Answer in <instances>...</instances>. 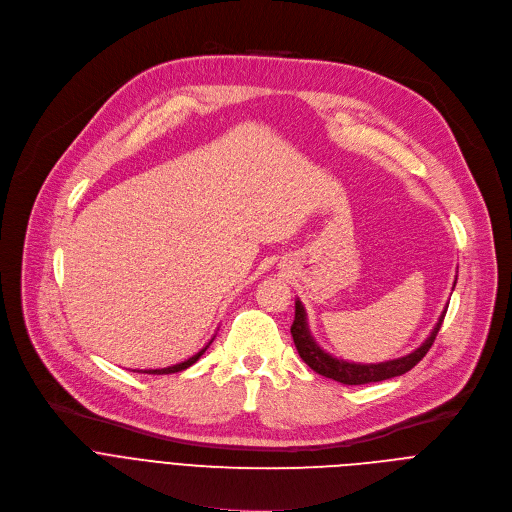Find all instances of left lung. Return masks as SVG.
<instances>
[{"instance_id": "1", "label": "left lung", "mask_w": 512, "mask_h": 512, "mask_svg": "<svg viewBox=\"0 0 512 512\" xmlns=\"http://www.w3.org/2000/svg\"><path fill=\"white\" fill-rule=\"evenodd\" d=\"M456 287V282H453ZM445 311L441 313L439 321L435 323L433 331L429 333V337L425 342L411 354L396 358V360H388V362H380V364H356V362H346V360H337L333 356H329L325 350L319 348V344L313 339L311 331H309V323H307V313L303 303L297 299L295 301V321L291 325V333H293V342L297 346L299 356L303 358V362L317 374L337 380L342 384H370V382H380V380H388L394 376H401L405 372H409L411 368H415L425 354L429 352V348L433 346L437 331L441 329Z\"/></svg>"}]
</instances>
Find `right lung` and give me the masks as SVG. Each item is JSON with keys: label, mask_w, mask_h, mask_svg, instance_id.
I'll use <instances>...</instances> for the list:
<instances>
[{"label": "right lung", "mask_w": 512, "mask_h": 512, "mask_svg": "<svg viewBox=\"0 0 512 512\" xmlns=\"http://www.w3.org/2000/svg\"><path fill=\"white\" fill-rule=\"evenodd\" d=\"M213 342V339H211ZM211 342L203 348V350H199L195 356H191L189 360H185V362H181V364H175V366H168V368H156V370H138V372H144V374H175V372H181V370H185V368H189V366H193L203 354H205V350L211 346Z\"/></svg>", "instance_id": "1"}]
</instances>
